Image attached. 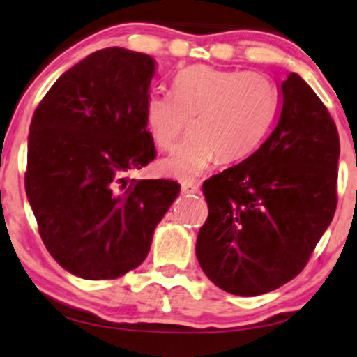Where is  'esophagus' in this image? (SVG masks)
<instances>
[{"mask_svg": "<svg viewBox=\"0 0 357 357\" xmlns=\"http://www.w3.org/2000/svg\"><path fill=\"white\" fill-rule=\"evenodd\" d=\"M199 192H200V188H199V185H195V183H190V182L182 183L183 195H197Z\"/></svg>", "mask_w": 357, "mask_h": 357, "instance_id": "34e87169", "label": "esophagus"}]
</instances>
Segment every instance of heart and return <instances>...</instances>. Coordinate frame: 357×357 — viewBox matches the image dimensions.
<instances>
[{
  "label": "heart",
  "instance_id": "heart-1",
  "mask_svg": "<svg viewBox=\"0 0 357 357\" xmlns=\"http://www.w3.org/2000/svg\"><path fill=\"white\" fill-rule=\"evenodd\" d=\"M278 107V89L259 73L192 66L174 79V94L157 92L145 104V122L158 149L177 152L160 162L167 177L192 182L220 158L240 162L261 145ZM192 126H190V121Z\"/></svg>",
  "mask_w": 357,
  "mask_h": 357
}]
</instances>
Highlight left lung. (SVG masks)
<instances>
[{"mask_svg":"<svg viewBox=\"0 0 357 357\" xmlns=\"http://www.w3.org/2000/svg\"><path fill=\"white\" fill-rule=\"evenodd\" d=\"M340 135L296 73L281 82L275 129L248 158L204 183L197 258L223 291L258 296L306 266L336 212Z\"/></svg>","mask_w":357,"mask_h":357,"instance_id":"obj_1","label":"left lung"}]
</instances>
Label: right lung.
Wrapping results in <instances>:
<instances>
[{
  "label": "right lung",
  "instance_id": "obj_1",
  "mask_svg": "<svg viewBox=\"0 0 357 357\" xmlns=\"http://www.w3.org/2000/svg\"><path fill=\"white\" fill-rule=\"evenodd\" d=\"M151 56L105 47L66 71L34 111L24 185L39 235L64 270L114 280L147 257L178 197L174 180H129L155 158L145 104Z\"/></svg>",
  "mask_w": 357,
  "mask_h": 357
}]
</instances>
